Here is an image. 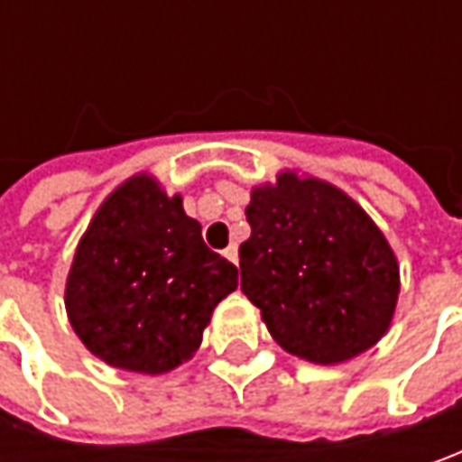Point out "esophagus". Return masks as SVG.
Here are the masks:
<instances>
[{
	"label": "esophagus",
	"instance_id": "1",
	"mask_svg": "<svg viewBox=\"0 0 462 462\" xmlns=\"http://www.w3.org/2000/svg\"><path fill=\"white\" fill-rule=\"evenodd\" d=\"M223 257L228 259V262H234V264H239V249L231 244V246H226V249H223Z\"/></svg>",
	"mask_w": 462,
	"mask_h": 462
}]
</instances>
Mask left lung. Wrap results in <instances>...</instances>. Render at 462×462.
Listing matches in <instances>:
<instances>
[{
    "mask_svg": "<svg viewBox=\"0 0 462 462\" xmlns=\"http://www.w3.org/2000/svg\"><path fill=\"white\" fill-rule=\"evenodd\" d=\"M246 221L252 236L239 246L241 291L285 352L345 363L388 331L399 262L349 195L282 171L275 185L252 189Z\"/></svg>",
    "mask_w": 462,
    "mask_h": 462,
    "instance_id": "8db88e82",
    "label": "left lung"
}]
</instances>
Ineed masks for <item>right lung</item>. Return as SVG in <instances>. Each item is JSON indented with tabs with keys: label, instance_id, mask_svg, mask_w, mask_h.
I'll list each match as a JSON object with an SVG mask.
<instances>
[{
	"label": "right lung",
	"instance_id": "obj_1",
	"mask_svg": "<svg viewBox=\"0 0 462 462\" xmlns=\"http://www.w3.org/2000/svg\"><path fill=\"white\" fill-rule=\"evenodd\" d=\"M236 285V267L205 246L182 198L138 174L99 205L81 236L66 313L95 357L159 375L195 355L213 309Z\"/></svg>",
	"mask_w": 462,
	"mask_h": 462
}]
</instances>
